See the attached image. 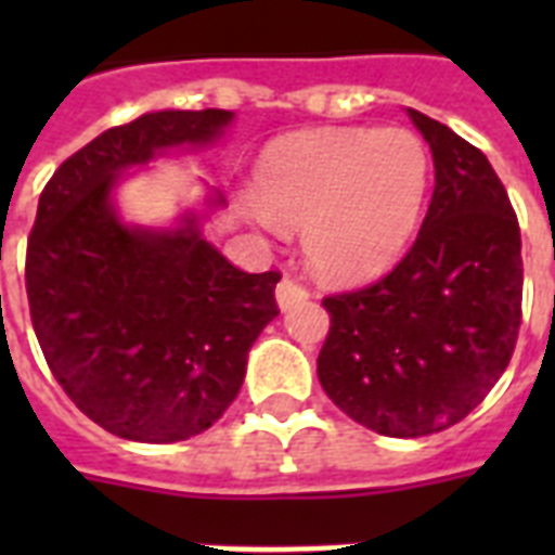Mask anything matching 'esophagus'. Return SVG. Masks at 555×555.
<instances>
[{
    "instance_id": "esophagus-1",
    "label": "esophagus",
    "mask_w": 555,
    "mask_h": 555,
    "mask_svg": "<svg viewBox=\"0 0 555 555\" xmlns=\"http://www.w3.org/2000/svg\"><path fill=\"white\" fill-rule=\"evenodd\" d=\"M308 299H311V294H308L299 282H294V279H282L276 285L279 311H294V308L305 305Z\"/></svg>"
}]
</instances>
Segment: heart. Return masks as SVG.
Segmentation results:
<instances>
[{
	"label": "heart",
	"mask_w": 555,
	"mask_h": 555,
	"mask_svg": "<svg viewBox=\"0 0 555 555\" xmlns=\"http://www.w3.org/2000/svg\"><path fill=\"white\" fill-rule=\"evenodd\" d=\"M429 169L426 143L403 126L285 134L256 160L253 218L268 230H302L317 276L363 282L412 238Z\"/></svg>",
	"instance_id": "b5f03b06"
}]
</instances>
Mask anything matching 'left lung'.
<instances>
[{
	"mask_svg": "<svg viewBox=\"0 0 555 555\" xmlns=\"http://www.w3.org/2000/svg\"><path fill=\"white\" fill-rule=\"evenodd\" d=\"M435 160L429 212L388 276L328 296L317 360L325 395L365 429L421 438L455 426L507 369L521 325V233L481 150L405 108Z\"/></svg>",
	"mask_w": 555,
	"mask_h": 555,
	"instance_id": "8db88e82",
	"label": "left lung"
}]
</instances>
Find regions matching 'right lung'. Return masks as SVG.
<instances>
[{"mask_svg": "<svg viewBox=\"0 0 555 555\" xmlns=\"http://www.w3.org/2000/svg\"><path fill=\"white\" fill-rule=\"evenodd\" d=\"M235 115L160 108L74 152L39 195L25 287L48 369L117 438L176 443L233 403L247 354L279 317V273L233 268L204 235L227 207L207 190L172 224L126 221L117 186L172 150H209Z\"/></svg>", "mask_w": 555, "mask_h": 555, "instance_id": "obj_1", "label": "right lung"}]
</instances>
